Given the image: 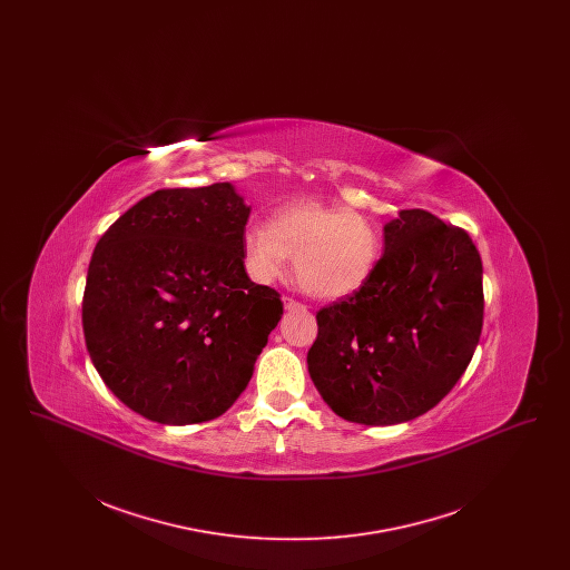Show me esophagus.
<instances>
[{"instance_id":"obj_1","label":"esophagus","mask_w":570,"mask_h":570,"mask_svg":"<svg viewBox=\"0 0 570 570\" xmlns=\"http://www.w3.org/2000/svg\"><path fill=\"white\" fill-rule=\"evenodd\" d=\"M282 301H284V307H286V309H305V305L298 303L297 298L284 297Z\"/></svg>"}]
</instances>
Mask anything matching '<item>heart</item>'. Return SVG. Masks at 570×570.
<instances>
[{
  "label": "heart",
  "instance_id": "heart-1",
  "mask_svg": "<svg viewBox=\"0 0 570 570\" xmlns=\"http://www.w3.org/2000/svg\"><path fill=\"white\" fill-rule=\"evenodd\" d=\"M382 230L370 217L344 207L297 203L273 214L269 226L244 233V263L258 284L279 279L295 261L298 286L321 298L361 291L379 269Z\"/></svg>",
  "mask_w": 570,
  "mask_h": 570
}]
</instances>
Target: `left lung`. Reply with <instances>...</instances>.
Instances as JSON below:
<instances>
[{"mask_svg":"<svg viewBox=\"0 0 570 570\" xmlns=\"http://www.w3.org/2000/svg\"><path fill=\"white\" fill-rule=\"evenodd\" d=\"M483 305V263L468 233L430 212L404 209L384 224L372 279L316 314L309 376L351 423L412 421L465 372Z\"/></svg>","mask_w":570,"mask_h":570,"instance_id":"obj_1","label":"left lung"}]
</instances>
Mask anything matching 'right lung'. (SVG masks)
<instances>
[{
  "label": "right lung",
  "mask_w": 570,
  "mask_h": 570,
  "mask_svg": "<svg viewBox=\"0 0 570 570\" xmlns=\"http://www.w3.org/2000/svg\"><path fill=\"white\" fill-rule=\"evenodd\" d=\"M249 207L230 184L158 190L100 237L82 333L94 367L140 416L217 419L237 402L282 318L244 265Z\"/></svg>",
  "instance_id": "obj_1"
}]
</instances>
